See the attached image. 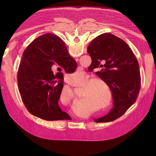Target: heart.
Instances as JSON below:
<instances>
[{
	"mask_svg": "<svg viewBox=\"0 0 156 156\" xmlns=\"http://www.w3.org/2000/svg\"><path fill=\"white\" fill-rule=\"evenodd\" d=\"M76 76L81 75L80 73L76 72ZM101 84L105 88V90L100 85ZM82 95L81 99H83L80 102H86L91 104L93 107H95L97 105H101V108H106L111 104V99H112V91L107 84L102 80L100 79H93L90 76H86L82 81V82L78 84V86H82ZM70 96V95H69ZM107 98V100L106 98ZM106 102L105 101V100ZM105 103H104V102ZM81 105H80L81 107ZM75 107H76L75 106Z\"/></svg>",
	"mask_w": 156,
	"mask_h": 156,
	"instance_id": "1",
	"label": "heart"
}]
</instances>
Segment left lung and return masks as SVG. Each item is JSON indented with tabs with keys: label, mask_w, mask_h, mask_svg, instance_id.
Returning <instances> with one entry per match:
<instances>
[{
	"label": "left lung",
	"mask_w": 156,
	"mask_h": 156,
	"mask_svg": "<svg viewBox=\"0 0 156 156\" xmlns=\"http://www.w3.org/2000/svg\"><path fill=\"white\" fill-rule=\"evenodd\" d=\"M87 51L92 59L91 68H102L96 74L109 86L114 99L110 112L94 120L96 123L114 121L136 101L141 86L139 63L128 44L110 33L94 38ZM101 62L105 63L104 66Z\"/></svg>",
	"instance_id": "obj_1"
}]
</instances>
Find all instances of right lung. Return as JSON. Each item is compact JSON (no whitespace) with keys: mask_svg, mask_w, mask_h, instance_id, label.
<instances>
[{"mask_svg":"<svg viewBox=\"0 0 156 156\" xmlns=\"http://www.w3.org/2000/svg\"><path fill=\"white\" fill-rule=\"evenodd\" d=\"M56 66L71 73L76 70L77 63L57 36L46 33L37 37L22 55L17 75L18 90L32 115L48 121L71 120L58 106L63 75L62 72L54 75Z\"/></svg>","mask_w":156,"mask_h":156,"instance_id":"obj_1","label":"right lung"}]
</instances>
